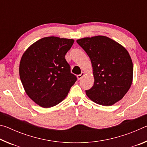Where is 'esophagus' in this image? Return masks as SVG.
Segmentation results:
<instances>
[{
  "instance_id": "esophagus-1",
  "label": "esophagus",
  "mask_w": 147,
  "mask_h": 147,
  "mask_svg": "<svg viewBox=\"0 0 147 147\" xmlns=\"http://www.w3.org/2000/svg\"><path fill=\"white\" fill-rule=\"evenodd\" d=\"M84 75H85V73H84V72H82V73L80 74H78V75L77 76V78H78V80H80L83 78Z\"/></svg>"
}]
</instances>
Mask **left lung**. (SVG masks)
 <instances>
[{
  "label": "left lung",
  "mask_w": 147,
  "mask_h": 147,
  "mask_svg": "<svg viewBox=\"0 0 147 147\" xmlns=\"http://www.w3.org/2000/svg\"><path fill=\"white\" fill-rule=\"evenodd\" d=\"M91 59L94 79L86 90L92 101L111 106L124 97L133 80V63L123 46L106 36H97L77 39Z\"/></svg>",
  "instance_id": "obj_1"
}]
</instances>
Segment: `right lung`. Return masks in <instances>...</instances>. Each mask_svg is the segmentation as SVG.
I'll list each match as a JSON object with an SVG mask.
<instances>
[{
  "mask_svg": "<svg viewBox=\"0 0 147 147\" xmlns=\"http://www.w3.org/2000/svg\"><path fill=\"white\" fill-rule=\"evenodd\" d=\"M74 41L46 37L31 45L22 56L20 78L27 95L39 106L51 108L60 103L76 81L65 58Z\"/></svg>",
  "mask_w": 147,
  "mask_h": 147,
  "instance_id": "right-lung-1",
  "label": "right lung"
}]
</instances>
